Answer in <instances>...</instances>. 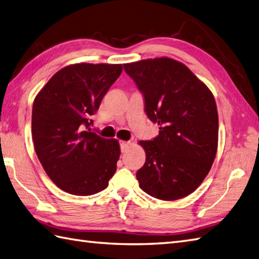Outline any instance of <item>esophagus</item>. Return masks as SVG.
<instances>
[{
    "label": "esophagus",
    "instance_id": "obj_1",
    "mask_svg": "<svg viewBox=\"0 0 259 259\" xmlns=\"http://www.w3.org/2000/svg\"><path fill=\"white\" fill-rule=\"evenodd\" d=\"M131 144L130 142L127 141H120L119 142V146H120V151H122V153H124L126 151V148L128 147V145Z\"/></svg>",
    "mask_w": 259,
    "mask_h": 259
}]
</instances>
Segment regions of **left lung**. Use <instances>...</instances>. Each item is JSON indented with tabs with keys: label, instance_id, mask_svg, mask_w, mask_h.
I'll list each match as a JSON object with an SVG mask.
<instances>
[{
	"label": "left lung",
	"instance_id": "1",
	"mask_svg": "<svg viewBox=\"0 0 259 259\" xmlns=\"http://www.w3.org/2000/svg\"><path fill=\"white\" fill-rule=\"evenodd\" d=\"M144 97V111L159 133L141 141L145 164L136 173L140 187L162 200L196 189L211 167L218 143L215 99L183 63L168 57L124 64Z\"/></svg>",
	"mask_w": 259,
	"mask_h": 259
}]
</instances>
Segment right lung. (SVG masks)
I'll use <instances>...</instances> for the list:
<instances>
[{
	"label": "right lung",
	"instance_id": "obj_1",
	"mask_svg": "<svg viewBox=\"0 0 259 259\" xmlns=\"http://www.w3.org/2000/svg\"><path fill=\"white\" fill-rule=\"evenodd\" d=\"M120 64L81 63L62 68L36 95L32 136L49 177L63 191L88 196L108 186L119 145L91 132L92 116L119 77Z\"/></svg>",
	"mask_w": 259,
	"mask_h": 259
}]
</instances>
